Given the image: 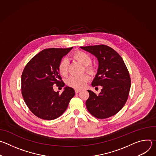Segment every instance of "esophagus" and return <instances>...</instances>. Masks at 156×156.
Masks as SVG:
<instances>
[{
    "mask_svg": "<svg viewBox=\"0 0 156 156\" xmlns=\"http://www.w3.org/2000/svg\"><path fill=\"white\" fill-rule=\"evenodd\" d=\"M80 91H81V90H77V89H76V90H75V92L76 94L80 92Z\"/></svg>",
    "mask_w": 156,
    "mask_h": 156,
    "instance_id": "esophagus-1",
    "label": "esophagus"
}]
</instances>
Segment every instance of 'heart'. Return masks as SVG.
<instances>
[{
    "instance_id": "b5f03b06",
    "label": "heart",
    "mask_w": 156,
    "mask_h": 156,
    "mask_svg": "<svg viewBox=\"0 0 156 156\" xmlns=\"http://www.w3.org/2000/svg\"><path fill=\"white\" fill-rule=\"evenodd\" d=\"M72 57L74 59L84 65V69L86 72L90 73L94 72V67L91 64L92 58L88 54L83 51H76L73 54ZM69 65V62L66 58H62L60 61L58 65V70L61 75L65 76L67 75ZM90 77L87 74H83L80 76H72L66 80V84L73 88L81 89L86 85Z\"/></svg>"
}]
</instances>
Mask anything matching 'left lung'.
I'll return each instance as SVG.
<instances>
[{
	"instance_id": "8db88e82",
	"label": "left lung",
	"mask_w": 156,
	"mask_h": 156,
	"mask_svg": "<svg viewBox=\"0 0 156 156\" xmlns=\"http://www.w3.org/2000/svg\"><path fill=\"white\" fill-rule=\"evenodd\" d=\"M80 48L97 57L98 70L91 84L102 87L98 95L87 90L90 97L86 102L87 109L98 119L112 117L123 107L129 93L131 79L124 61L115 50L106 45Z\"/></svg>"
}]
</instances>
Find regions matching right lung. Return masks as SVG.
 <instances>
[{"instance_id":"right-lung-1","label":"right lung","mask_w":156,"mask_h":156,"mask_svg":"<svg viewBox=\"0 0 156 156\" xmlns=\"http://www.w3.org/2000/svg\"><path fill=\"white\" fill-rule=\"evenodd\" d=\"M73 48L44 49L34 56L21 75V94L31 112L43 120H51L62 115L75 93L66 86L61 94L53 85L63 86L58 65Z\"/></svg>"}]
</instances>
